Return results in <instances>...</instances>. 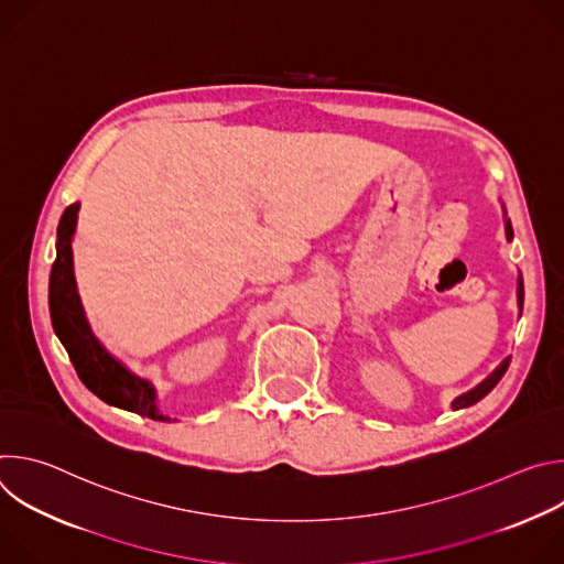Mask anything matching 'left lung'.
<instances>
[{
    "label": "left lung",
    "instance_id": "left-lung-1",
    "mask_svg": "<svg viewBox=\"0 0 564 564\" xmlns=\"http://www.w3.org/2000/svg\"><path fill=\"white\" fill-rule=\"evenodd\" d=\"M507 238H513V229H511V220H507ZM518 303H520V310H522V303H524V283H522V279H520V283H518ZM509 364H511V357L509 359H505L485 381H481L479 386H475L473 390H468V392H464V394H459L455 401H453V411H457V409H466V406H473L475 401H479L481 397H487L496 386H498V381L505 377V372H507V368H509Z\"/></svg>",
    "mask_w": 564,
    "mask_h": 564
}]
</instances>
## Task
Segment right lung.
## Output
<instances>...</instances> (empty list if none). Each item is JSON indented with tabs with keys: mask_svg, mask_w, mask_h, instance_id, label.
Wrapping results in <instances>:
<instances>
[{
	"mask_svg": "<svg viewBox=\"0 0 564 564\" xmlns=\"http://www.w3.org/2000/svg\"><path fill=\"white\" fill-rule=\"evenodd\" d=\"M77 203L68 205L57 225V257L51 268L48 279V310L51 324L68 359L79 377L94 394L111 406L144 415L149 420L167 422L170 417L155 411L153 388L131 375L120 361H116L91 335L75 292V279L70 268V236L75 231Z\"/></svg>",
	"mask_w": 564,
	"mask_h": 564,
	"instance_id": "obj_1",
	"label": "right lung"
}]
</instances>
